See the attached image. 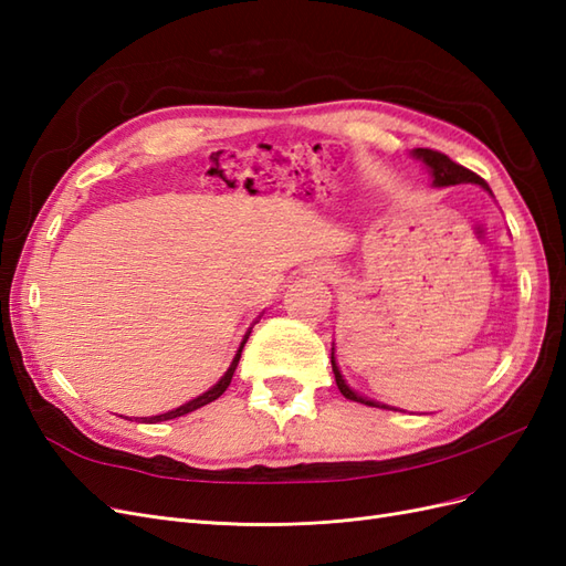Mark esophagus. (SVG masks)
I'll list each match as a JSON object with an SVG mask.
<instances>
[{
	"label": "esophagus",
	"mask_w": 566,
	"mask_h": 566,
	"mask_svg": "<svg viewBox=\"0 0 566 566\" xmlns=\"http://www.w3.org/2000/svg\"><path fill=\"white\" fill-rule=\"evenodd\" d=\"M312 273H316V276H331L333 273V269L331 266H321V264H316V266H312Z\"/></svg>",
	"instance_id": "1"
}]
</instances>
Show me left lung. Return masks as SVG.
I'll return each mask as SVG.
<instances>
[{
  "label": "left lung",
  "instance_id": "1",
  "mask_svg": "<svg viewBox=\"0 0 566 566\" xmlns=\"http://www.w3.org/2000/svg\"><path fill=\"white\" fill-rule=\"evenodd\" d=\"M413 156H416L418 160H422L427 167H430V175H432V184H434V186L479 184V186H484L486 191H489V186H486V181H484L482 177L474 175L472 169H468V167H462V165L453 163L449 156H443V153H439V150H432V148H416V150H413ZM331 364H333L335 382H337V389L342 391V397L349 399V401H358V403H366V406H375V408H387L385 403L370 401V399L361 397V394H356V391L345 382V378H342V373H339V368H337V364H335V352L331 354Z\"/></svg>",
  "mask_w": 566,
  "mask_h": 566
}]
</instances>
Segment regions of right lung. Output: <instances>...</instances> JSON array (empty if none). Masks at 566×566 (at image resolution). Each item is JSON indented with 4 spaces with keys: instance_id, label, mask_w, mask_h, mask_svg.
I'll list each match as a JSON object with an SVG mask.
<instances>
[{
    "instance_id": "1",
    "label": "right lung",
    "mask_w": 566,
    "mask_h": 566,
    "mask_svg": "<svg viewBox=\"0 0 566 566\" xmlns=\"http://www.w3.org/2000/svg\"><path fill=\"white\" fill-rule=\"evenodd\" d=\"M256 323V321H254ZM250 333H252V328L245 333V337H243V342H241V347H238V352H235V356H233V361H231V366H229V370L221 375V380L214 385V387H210L208 391L205 394H200V397H196V399H191L188 403H184V406H179V408H175V410H167V413H163V416H153V418H142L144 422H163V420H172V418H179V416H186V413H191V410H198L200 406H205V403H210V401H214V399H219L221 394L227 391V387L231 385V378H233V373H235V366H238V361H241V352H243V347H245V342H248V337H250Z\"/></svg>"
}]
</instances>
